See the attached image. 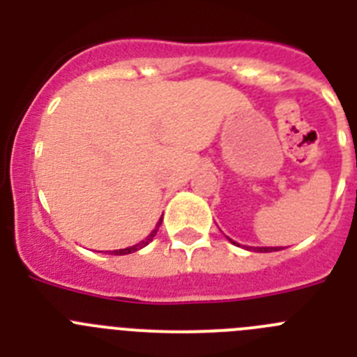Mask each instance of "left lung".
Masks as SVG:
<instances>
[{
  "label": "left lung",
  "instance_id": "8db88e82",
  "mask_svg": "<svg viewBox=\"0 0 357 357\" xmlns=\"http://www.w3.org/2000/svg\"><path fill=\"white\" fill-rule=\"evenodd\" d=\"M230 243H234V245H238V243L232 241V239H230ZM248 250H254V252H275V250H280V247H254V248H248Z\"/></svg>",
  "mask_w": 357,
  "mask_h": 357
}]
</instances>
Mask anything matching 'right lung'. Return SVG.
I'll return each instance as SVG.
<instances>
[{
  "label": "right lung",
  "instance_id": "1",
  "mask_svg": "<svg viewBox=\"0 0 357 357\" xmlns=\"http://www.w3.org/2000/svg\"><path fill=\"white\" fill-rule=\"evenodd\" d=\"M160 222H162V218H160L159 220V223H157V227L153 230H151V234L148 236L146 239H144V241H141V243H137V245H134V247H128V248H123V250H114L112 252V254L114 255H125V254H132V252H137L139 250V248H143V247H146L148 243L151 241V239H153V236L157 234V230H159V227H160Z\"/></svg>",
  "mask_w": 357,
  "mask_h": 357
}]
</instances>
